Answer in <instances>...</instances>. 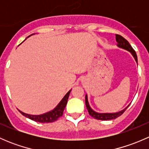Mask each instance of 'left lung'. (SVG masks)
<instances>
[{
	"mask_svg": "<svg viewBox=\"0 0 149 149\" xmlns=\"http://www.w3.org/2000/svg\"><path fill=\"white\" fill-rule=\"evenodd\" d=\"M116 41L118 42V45L119 47L123 48V49H126V50L129 51L130 52H131L132 55L133 56V58H135L136 60V63H138V58H137V55H136V52H135L134 49H133L131 45H130V43L124 38L122 36L119 35V34H116ZM85 103H86V106L87 109H88V114L91 115V117H93L94 118L97 120H114L115 118H118V117L120 116L121 115H123V112L125 111V109L128 107V106L127 107L125 108L123 110L120 111L118 112H114V113H99V112H95V111L93 110L91 108V107L89 106V104H88V97L86 94V97H85Z\"/></svg>",
	"mask_w": 149,
	"mask_h": 149,
	"instance_id": "obj_1",
	"label": "left lung"
}]
</instances>
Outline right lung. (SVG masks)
<instances>
[{
	"instance_id": "1",
	"label": "right lung",
	"mask_w": 149,
	"mask_h": 149,
	"mask_svg": "<svg viewBox=\"0 0 149 149\" xmlns=\"http://www.w3.org/2000/svg\"><path fill=\"white\" fill-rule=\"evenodd\" d=\"M32 35V34H31ZM30 35V36H31ZM71 89L64 96L63 98L62 99L59 104L54 108L52 110L49 111V112H46V113L42 114V115H29V114L24 113V112H22L19 109V112H21L22 115H23L24 116H25L26 118H29V119L32 120L39 122V123H52V122L56 121L60 117H61L63 114L64 109H65L66 104H67L68 99L69 95H70V93Z\"/></svg>"
}]
</instances>
